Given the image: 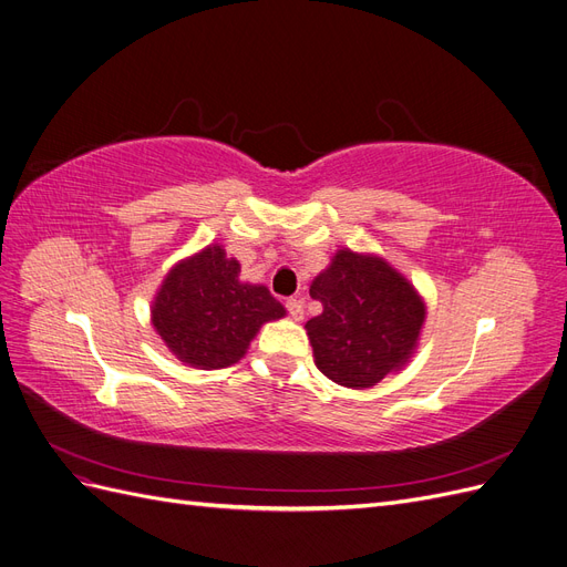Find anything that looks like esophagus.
Wrapping results in <instances>:
<instances>
[{"instance_id": "obj_1", "label": "esophagus", "mask_w": 567, "mask_h": 567, "mask_svg": "<svg viewBox=\"0 0 567 567\" xmlns=\"http://www.w3.org/2000/svg\"><path fill=\"white\" fill-rule=\"evenodd\" d=\"M286 310H288V315L293 317L296 321H302V319H305V305H302L300 298H290V300L286 302Z\"/></svg>"}]
</instances>
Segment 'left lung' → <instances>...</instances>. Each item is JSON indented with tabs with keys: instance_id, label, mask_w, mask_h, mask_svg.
<instances>
[{
	"instance_id": "left-lung-1",
	"label": "left lung",
	"mask_w": 567,
	"mask_h": 567,
	"mask_svg": "<svg viewBox=\"0 0 567 567\" xmlns=\"http://www.w3.org/2000/svg\"><path fill=\"white\" fill-rule=\"evenodd\" d=\"M323 312L305 323L317 369L338 385L364 390L414 354L425 319L416 288L379 255L342 248L310 286Z\"/></svg>"
}]
</instances>
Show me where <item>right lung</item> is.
I'll use <instances>...</instances> for the list:
<instances>
[{
  "instance_id": "1",
  "label": "right lung",
  "mask_w": 567,
  "mask_h": 567,
  "mask_svg": "<svg viewBox=\"0 0 567 567\" xmlns=\"http://www.w3.org/2000/svg\"><path fill=\"white\" fill-rule=\"evenodd\" d=\"M241 265L213 244L167 271L151 321L167 350L196 369L236 364L260 326L286 315L267 286L238 279Z\"/></svg>"
}]
</instances>
